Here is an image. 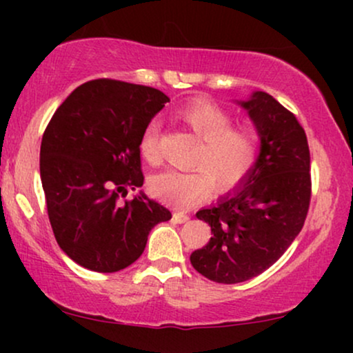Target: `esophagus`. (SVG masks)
Segmentation results:
<instances>
[{
    "instance_id": "34e87169",
    "label": "esophagus",
    "mask_w": 353,
    "mask_h": 353,
    "mask_svg": "<svg viewBox=\"0 0 353 353\" xmlns=\"http://www.w3.org/2000/svg\"><path fill=\"white\" fill-rule=\"evenodd\" d=\"M172 219L177 222V224H184V222H188L190 217L185 212H179V210H177V212H174Z\"/></svg>"
}]
</instances>
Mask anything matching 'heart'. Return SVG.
<instances>
[{"label":"heart","instance_id":"obj_1","mask_svg":"<svg viewBox=\"0 0 353 353\" xmlns=\"http://www.w3.org/2000/svg\"><path fill=\"white\" fill-rule=\"evenodd\" d=\"M179 116L201 139V145L190 161L196 169H168L156 174L149 184L154 196L176 208H190L208 199L214 184L222 192L241 185L257 163V132L247 125H232V116L208 101L189 104ZM157 143L159 123L152 119L139 139L141 156L148 163L159 159Z\"/></svg>","mask_w":353,"mask_h":353}]
</instances>
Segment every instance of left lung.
Returning <instances> with one entry per match:
<instances>
[{"mask_svg": "<svg viewBox=\"0 0 353 353\" xmlns=\"http://www.w3.org/2000/svg\"><path fill=\"white\" fill-rule=\"evenodd\" d=\"M241 106L261 137L257 163L241 189L196 214L212 237L190 254L194 269L219 283L245 282L275 264L302 230L310 205V151L297 117L264 91Z\"/></svg>", "mask_w": 353, "mask_h": 353, "instance_id": "obj_1", "label": "left lung"}]
</instances>
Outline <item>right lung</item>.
<instances>
[{
    "instance_id": "1",
    "label": "right lung",
    "mask_w": 353,
    "mask_h": 353,
    "mask_svg": "<svg viewBox=\"0 0 353 353\" xmlns=\"http://www.w3.org/2000/svg\"><path fill=\"white\" fill-rule=\"evenodd\" d=\"M169 98L116 79L81 84L43 134L39 172L52 232L63 252L94 272H117L144 252L151 229L171 219L144 194L139 139Z\"/></svg>"
}]
</instances>
